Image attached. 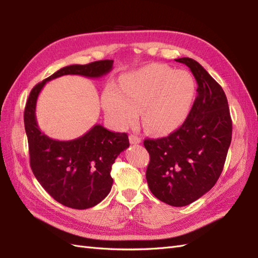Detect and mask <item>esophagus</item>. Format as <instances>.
Here are the masks:
<instances>
[{"mask_svg":"<svg viewBox=\"0 0 258 258\" xmlns=\"http://www.w3.org/2000/svg\"><path fill=\"white\" fill-rule=\"evenodd\" d=\"M130 142H131V144H140L142 142V139L138 135L131 134L130 135Z\"/></svg>","mask_w":258,"mask_h":258,"instance_id":"34e87169","label":"esophagus"}]
</instances>
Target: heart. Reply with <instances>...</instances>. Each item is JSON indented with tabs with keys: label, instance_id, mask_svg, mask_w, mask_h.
<instances>
[{
	"label": "heart",
	"instance_id": "heart-1",
	"mask_svg": "<svg viewBox=\"0 0 258 258\" xmlns=\"http://www.w3.org/2000/svg\"><path fill=\"white\" fill-rule=\"evenodd\" d=\"M194 95L195 81L187 71L150 64L123 75L118 85L107 84L102 105L109 122L117 128L134 124L142 112L145 130L163 135L183 123Z\"/></svg>",
	"mask_w": 258,
	"mask_h": 258
}]
</instances>
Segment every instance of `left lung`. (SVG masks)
Instances as JSON below:
<instances>
[{
	"label": "left lung",
	"instance_id": "left-lung-1",
	"mask_svg": "<svg viewBox=\"0 0 258 258\" xmlns=\"http://www.w3.org/2000/svg\"><path fill=\"white\" fill-rule=\"evenodd\" d=\"M188 67L197 97L187 118L166 138L145 140L150 153L146 180L158 200L186 206L206 194L223 171L232 141V119L222 86L195 59H175Z\"/></svg>",
	"mask_w": 258,
	"mask_h": 258
}]
</instances>
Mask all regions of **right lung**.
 <instances>
[{"label": "right lung", "instance_id": "1", "mask_svg": "<svg viewBox=\"0 0 258 258\" xmlns=\"http://www.w3.org/2000/svg\"><path fill=\"white\" fill-rule=\"evenodd\" d=\"M113 62L104 59L62 68L33 87L26 102L24 125L33 174L54 200L75 210L95 206L108 195L113 184L112 165L120 152L130 146L128 136L95 124L75 140H53L38 127L36 101L47 82L69 74L100 79L111 72Z\"/></svg>", "mask_w": 258, "mask_h": 258}]
</instances>
